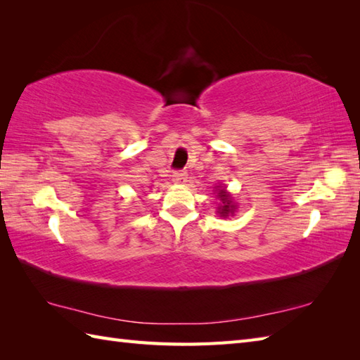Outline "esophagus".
<instances>
[{
  "mask_svg": "<svg viewBox=\"0 0 360 360\" xmlns=\"http://www.w3.org/2000/svg\"><path fill=\"white\" fill-rule=\"evenodd\" d=\"M173 181L176 182V184H184V182H187V172L176 170L173 173Z\"/></svg>",
  "mask_w": 360,
  "mask_h": 360,
  "instance_id": "1",
  "label": "esophagus"
}]
</instances>
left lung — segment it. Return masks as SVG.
Returning a JSON list of instances; mask_svg holds the SVG:
<instances>
[{"instance_id": "obj_1", "label": "left lung", "mask_w": 360, "mask_h": 360, "mask_svg": "<svg viewBox=\"0 0 360 360\" xmlns=\"http://www.w3.org/2000/svg\"><path fill=\"white\" fill-rule=\"evenodd\" d=\"M218 196L221 198V201H223V205H221V207H219V215L227 217L229 213H231V212L235 209V205L231 204V202H232V201H231V196H229V195L224 192V188L219 190Z\"/></svg>"}]
</instances>
